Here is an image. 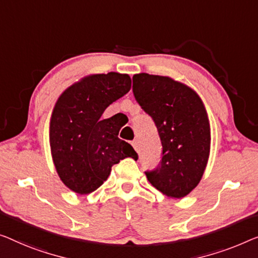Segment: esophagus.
Masks as SVG:
<instances>
[{
	"instance_id": "34e87169",
	"label": "esophagus",
	"mask_w": 258,
	"mask_h": 258,
	"mask_svg": "<svg viewBox=\"0 0 258 258\" xmlns=\"http://www.w3.org/2000/svg\"><path fill=\"white\" fill-rule=\"evenodd\" d=\"M132 146L134 147V149H136L137 152H139L140 151V146H139V141L138 140H133L132 141Z\"/></svg>"
}]
</instances>
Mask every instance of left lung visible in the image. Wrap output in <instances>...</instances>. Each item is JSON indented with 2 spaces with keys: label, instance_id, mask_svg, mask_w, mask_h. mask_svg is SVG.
<instances>
[{
  "label": "left lung",
  "instance_id": "left-lung-1",
  "mask_svg": "<svg viewBox=\"0 0 258 258\" xmlns=\"http://www.w3.org/2000/svg\"><path fill=\"white\" fill-rule=\"evenodd\" d=\"M133 94L153 118L162 145L161 162L146 171L154 187L170 198H183L198 185L210 156L211 128L197 92L169 76L140 73Z\"/></svg>",
  "mask_w": 258,
  "mask_h": 258
}]
</instances>
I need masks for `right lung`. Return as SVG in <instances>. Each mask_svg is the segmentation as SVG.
Here are the masks:
<instances>
[{
    "mask_svg": "<svg viewBox=\"0 0 258 258\" xmlns=\"http://www.w3.org/2000/svg\"><path fill=\"white\" fill-rule=\"evenodd\" d=\"M127 74H94L68 87L53 109L49 145L57 175L68 189L87 195L109 177L113 164L138 159L132 146L118 138L113 117L102 114L131 89Z\"/></svg>",
    "mask_w": 258,
    "mask_h": 258,
    "instance_id": "1",
    "label": "right lung"
}]
</instances>
